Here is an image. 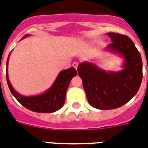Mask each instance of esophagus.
Wrapping results in <instances>:
<instances>
[{
    "instance_id": "1",
    "label": "esophagus",
    "mask_w": 148,
    "mask_h": 148,
    "mask_svg": "<svg viewBox=\"0 0 148 148\" xmlns=\"http://www.w3.org/2000/svg\"><path fill=\"white\" fill-rule=\"evenodd\" d=\"M73 66H74L75 69H77V66H78V62H74V63H73Z\"/></svg>"
}]
</instances>
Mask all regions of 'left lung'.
<instances>
[{"label": "left lung", "mask_w": 148, "mask_h": 148, "mask_svg": "<svg viewBox=\"0 0 148 148\" xmlns=\"http://www.w3.org/2000/svg\"><path fill=\"white\" fill-rule=\"evenodd\" d=\"M108 36L112 41L108 47L125 58L124 69L107 73L90 62L81 63L77 67L90 105L105 110L128 102L138 92L143 78L142 58L132 40L122 34L109 32Z\"/></svg>", "instance_id": "1"}]
</instances>
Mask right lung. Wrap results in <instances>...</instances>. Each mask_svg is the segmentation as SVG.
<instances>
[{
    "label": "right lung",
    "mask_w": 148,
    "mask_h": 148,
    "mask_svg": "<svg viewBox=\"0 0 148 148\" xmlns=\"http://www.w3.org/2000/svg\"><path fill=\"white\" fill-rule=\"evenodd\" d=\"M28 35H26L27 36ZM24 36V37H25ZM8 65V61H7ZM77 71L71 67L60 72L52 87L43 94L35 97H24L16 93L9 82L8 73L6 72V79L8 88L12 94L21 105L31 111L36 112H53L60 109L63 106L66 93L71 79L76 76Z\"/></svg>",
    "instance_id": "add662e5"
}]
</instances>
